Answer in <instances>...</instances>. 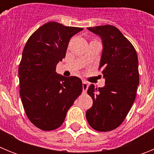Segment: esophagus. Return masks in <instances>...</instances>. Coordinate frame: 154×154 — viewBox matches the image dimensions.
I'll use <instances>...</instances> for the list:
<instances>
[{
  "label": "esophagus",
  "instance_id": "1",
  "mask_svg": "<svg viewBox=\"0 0 154 154\" xmlns=\"http://www.w3.org/2000/svg\"><path fill=\"white\" fill-rule=\"evenodd\" d=\"M88 89V82L86 81H82V90L83 92H86Z\"/></svg>",
  "mask_w": 154,
  "mask_h": 154
}]
</instances>
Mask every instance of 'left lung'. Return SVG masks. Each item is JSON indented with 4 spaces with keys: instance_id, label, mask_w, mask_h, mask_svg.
Listing matches in <instances>:
<instances>
[{
    "instance_id": "8db88e82",
    "label": "left lung",
    "mask_w": 154,
    "mask_h": 154,
    "mask_svg": "<svg viewBox=\"0 0 154 154\" xmlns=\"http://www.w3.org/2000/svg\"><path fill=\"white\" fill-rule=\"evenodd\" d=\"M87 29L102 39L99 70L106 81L102 88L89 85L88 94L93 104L85 116L94 130L110 131L123 123L134 103L139 85L138 58L133 45L117 28L107 24Z\"/></svg>"
}]
</instances>
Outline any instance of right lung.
<instances>
[{
	"label": "right lung",
	"instance_id": "1",
	"mask_svg": "<svg viewBox=\"0 0 154 154\" xmlns=\"http://www.w3.org/2000/svg\"><path fill=\"white\" fill-rule=\"evenodd\" d=\"M82 30L50 21L35 31L24 46L18 69L20 96L28 118L41 130L59 127L82 92L79 78L55 72L70 38Z\"/></svg>",
	"mask_w": 154,
	"mask_h": 154
}]
</instances>
